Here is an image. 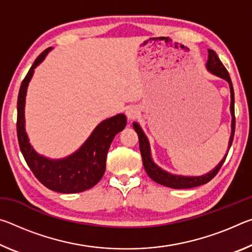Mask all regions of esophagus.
<instances>
[{
	"mask_svg": "<svg viewBox=\"0 0 252 252\" xmlns=\"http://www.w3.org/2000/svg\"><path fill=\"white\" fill-rule=\"evenodd\" d=\"M139 113H140V111L138 108H136V106H129V108H127L126 111V114L129 120H133V119H135L139 116Z\"/></svg>",
	"mask_w": 252,
	"mask_h": 252,
	"instance_id": "obj_1",
	"label": "esophagus"
}]
</instances>
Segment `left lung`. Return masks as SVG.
Returning a JSON list of instances; mask_svg holds the SVG:
<instances>
[{
  "label": "left lung",
  "instance_id": "obj_1",
  "mask_svg": "<svg viewBox=\"0 0 252 252\" xmlns=\"http://www.w3.org/2000/svg\"><path fill=\"white\" fill-rule=\"evenodd\" d=\"M209 55H208V61L206 63L207 70L210 72V73L215 74L219 78L223 79L229 83L230 88V97H231V102H230V112H231V134H230L229 139V146H228V152L229 149L231 147L232 141H233V135H234V127H236V118H234V92H233V87L231 79H230L229 73L225 67L223 66L222 63H221L220 59L218 55L213 50H208ZM133 127L136 133L139 136V146H140V152H141L142 156V162L143 167L148 176L150 177L153 181H156L159 185L172 188V189H190V188L199 187L202 186L204 183H208L216 177V174L219 172L220 168L222 167L223 162L225 158L228 156V152L225 153V156L222 158L218 165L215 169H212L210 172H208L203 176H198V177H187V176H178V174H172L168 171H165L159 165L155 163V161L152 160L151 157V150H150V143H149V140L147 135L144 134L143 130L141 126H139V123L133 122Z\"/></svg>",
  "mask_w": 252,
  "mask_h": 252
}]
</instances>
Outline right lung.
I'll list each match as a JSON object with an SVG mask.
<instances>
[{"mask_svg":"<svg viewBox=\"0 0 252 252\" xmlns=\"http://www.w3.org/2000/svg\"><path fill=\"white\" fill-rule=\"evenodd\" d=\"M51 50L52 48L44 50L36 58L21 84L16 122L19 144L29 168L42 185L57 192L78 193L91 189L103 177L111 142L116 134L126 127V118L120 113L100 122L79 150L62 159H49L39 155L30 143L25 131V96L34 69L43 62Z\"/></svg>","mask_w":252,"mask_h":252,"instance_id":"1","label":"right lung"}]
</instances>
